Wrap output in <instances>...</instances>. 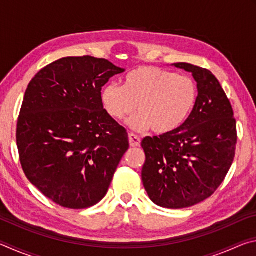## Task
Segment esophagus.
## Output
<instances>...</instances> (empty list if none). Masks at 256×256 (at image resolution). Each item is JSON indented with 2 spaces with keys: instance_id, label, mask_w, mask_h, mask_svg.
Listing matches in <instances>:
<instances>
[{
  "instance_id": "obj_1",
  "label": "esophagus",
  "mask_w": 256,
  "mask_h": 256,
  "mask_svg": "<svg viewBox=\"0 0 256 256\" xmlns=\"http://www.w3.org/2000/svg\"><path fill=\"white\" fill-rule=\"evenodd\" d=\"M128 141H130V146H133V148H136V146H140L141 144V138L134 133L128 134Z\"/></svg>"
}]
</instances>
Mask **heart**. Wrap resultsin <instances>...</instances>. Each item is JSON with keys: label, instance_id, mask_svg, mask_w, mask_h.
I'll return each instance as SVG.
<instances>
[{"label": "heart", "instance_id": "heart-1", "mask_svg": "<svg viewBox=\"0 0 256 256\" xmlns=\"http://www.w3.org/2000/svg\"><path fill=\"white\" fill-rule=\"evenodd\" d=\"M198 90L188 76L156 66H140L128 72L123 86L107 84L102 89V100L107 114L114 120H128L136 131L151 130L157 134L170 133L178 128L192 112Z\"/></svg>", "mask_w": 256, "mask_h": 256}]
</instances>
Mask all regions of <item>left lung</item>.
Wrapping results in <instances>:
<instances>
[{
	"label": "left lung",
	"instance_id": "1",
	"mask_svg": "<svg viewBox=\"0 0 256 256\" xmlns=\"http://www.w3.org/2000/svg\"><path fill=\"white\" fill-rule=\"evenodd\" d=\"M174 66L198 82L196 102L178 128L142 140V182L156 204L183 209L222 185L235 158L237 130L232 104L212 72L188 63Z\"/></svg>",
	"mask_w": 256,
	"mask_h": 256
}]
</instances>
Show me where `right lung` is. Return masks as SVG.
<instances>
[{"label":"right lung","mask_w":256,"mask_h":256,"mask_svg":"<svg viewBox=\"0 0 256 256\" xmlns=\"http://www.w3.org/2000/svg\"><path fill=\"white\" fill-rule=\"evenodd\" d=\"M124 68L92 56L63 58L29 82L16 124L24 175L46 198L86 209L106 196L128 132L104 110L102 88Z\"/></svg>","instance_id":"right-lung-1"}]
</instances>
